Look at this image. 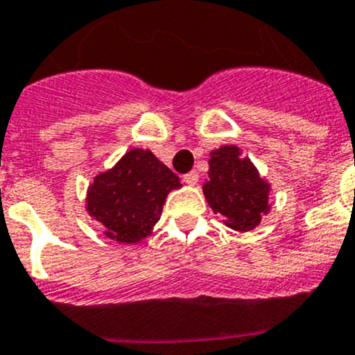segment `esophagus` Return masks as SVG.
Segmentation results:
<instances>
[{"mask_svg": "<svg viewBox=\"0 0 355 355\" xmlns=\"http://www.w3.org/2000/svg\"><path fill=\"white\" fill-rule=\"evenodd\" d=\"M183 181L184 184H188V187H196V184L199 183V174H197L196 171L188 172V174L183 175Z\"/></svg>", "mask_w": 355, "mask_h": 355, "instance_id": "esophagus-1", "label": "esophagus"}]
</instances>
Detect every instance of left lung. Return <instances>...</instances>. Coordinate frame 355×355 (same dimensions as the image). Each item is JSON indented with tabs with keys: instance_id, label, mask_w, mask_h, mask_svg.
<instances>
[{
	"instance_id": "1",
	"label": "left lung",
	"mask_w": 355,
	"mask_h": 355,
	"mask_svg": "<svg viewBox=\"0 0 355 355\" xmlns=\"http://www.w3.org/2000/svg\"><path fill=\"white\" fill-rule=\"evenodd\" d=\"M209 171L202 192L213 213L224 216L227 227L247 233L270 211V183L259 175L238 146H222L209 153Z\"/></svg>"
}]
</instances>
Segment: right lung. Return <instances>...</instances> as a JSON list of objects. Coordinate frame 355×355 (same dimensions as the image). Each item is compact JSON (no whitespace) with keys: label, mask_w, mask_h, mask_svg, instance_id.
I'll list each match as a JSON object with an SVG mask.
<instances>
[{"label":"right lung","mask_w":355,"mask_h":355,"mask_svg":"<svg viewBox=\"0 0 355 355\" xmlns=\"http://www.w3.org/2000/svg\"><path fill=\"white\" fill-rule=\"evenodd\" d=\"M180 178L149 149H130L114 167L94 178L85 208L119 243H139L149 236Z\"/></svg>","instance_id":"add662e5"}]
</instances>
